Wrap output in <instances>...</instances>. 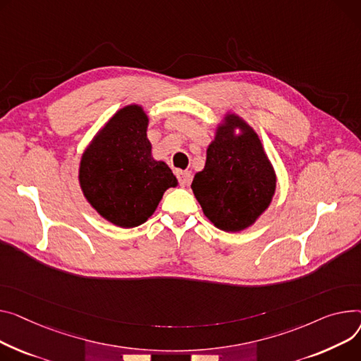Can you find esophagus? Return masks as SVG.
Wrapping results in <instances>:
<instances>
[{
	"mask_svg": "<svg viewBox=\"0 0 361 361\" xmlns=\"http://www.w3.org/2000/svg\"><path fill=\"white\" fill-rule=\"evenodd\" d=\"M177 177H178L180 185H183V187L188 185L190 181H191V173H190V171H180V173L177 174Z\"/></svg>",
	"mask_w": 361,
	"mask_h": 361,
	"instance_id": "obj_1",
	"label": "esophagus"
}]
</instances>
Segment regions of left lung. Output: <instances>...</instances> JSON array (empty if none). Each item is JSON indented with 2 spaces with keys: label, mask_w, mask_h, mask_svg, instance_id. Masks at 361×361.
Here are the masks:
<instances>
[{
  "label": "left lung",
  "mask_w": 361,
  "mask_h": 361,
  "mask_svg": "<svg viewBox=\"0 0 361 361\" xmlns=\"http://www.w3.org/2000/svg\"><path fill=\"white\" fill-rule=\"evenodd\" d=\"M239 128L241 134L234 130ZM206 164L191 188L206 218L225 232L251 226L276 191V173L254 129L236 114H226L207 147Z\"/></svg>",
  "instance_id": "1"
}]
</instances>
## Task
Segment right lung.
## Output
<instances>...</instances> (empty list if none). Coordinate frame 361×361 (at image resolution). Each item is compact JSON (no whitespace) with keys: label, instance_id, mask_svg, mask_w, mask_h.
Segmentation results:
<instances>
[{"label":"right lung","instance_id":"right-lung-1","mask_svg":"<svg viewBox=\"0 0 361 361\" xmlns=\"http://www.w3.org/2000/svg\"><path fill=\"white\" fill-rule=\"evenodd\" d=\"M149 118L137 104L120 109L82 154L80 185L87 202L109 222L135 228L147 222L177 178L152 158Z\"/></svg>","mask_w":361,"mask_h":361}]
</instances>
